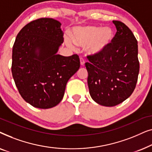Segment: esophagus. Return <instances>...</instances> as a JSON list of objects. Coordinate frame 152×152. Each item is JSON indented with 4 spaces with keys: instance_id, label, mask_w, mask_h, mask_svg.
<instances>
[{
    "instance_id": "1",
    "label": "esophagus",
    "mask_w": 152,
    "mask_h": 152,
    "mask_svg": "<svg viewBox=\"0 0 152 152\" xmlns=\"http://www.w3.org/2000/svg\"><path fill=\"white\" fill-rule=\"evenodd\" d=\"M84 63H85V61H84V58L80 57V64H81V65L84 66Z\"/></svg>"
}]
</instances>
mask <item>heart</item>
Segmentation results:
<instances>
[{
  "label": "heart",
  "instance_id": "1",
  "mask_svg": "<svg viewBox=\"0 0 152 152\" xmlns=\"http://www.w3.org/2000/svg\"><path fill=\"white\" fill-rule=\"evenodd\" d=\"M72 42L65 37L66 44L70 48H75V43L80 46H86V51L91 55H97L104 53L114 38L113 29L110 27L88 26L75 27L71 33Z\"/></svg>",
  "mask_w": 152,
  "mask_h": 152
}]
</instances>
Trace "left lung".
Returning a JSON list of instances; mask_svg holds the SVG:
<instances>
[{
  "label": "left lung",
  "mask_w": 152,
  "mask_h": 152,
  "mask_svg": "<svg viewBox=\"0 0 152 152\" xmlns=\"http://www.w3.org/2000/svg\"><path fill=\"white\" fill-rule=\"evenodd\" d=\"M116 34L104 53L87 57L89 93L95 102L113 107L128 98L136 88L140 70L138 41L125 24L113 20Z\"/></svg>",
  "instance_id": "left-lung-1"
}]
</instances>
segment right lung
Returning <instances> with one entry per match:
<instances>
[{
	"instance_id": "obj_1",
	"label": "right lung",
	"mask_w": 152,
	"mask_h": 152,
	"mask_svg": "<svg viewBox=\"0 0 152 152\" xmlns=\"http://www.w3.org/2000/svg\"><path fill=\"white\" fill-rule=\"evenodd\" d=\"M61 23L41 18L25 26L12 49V73L20 95L39 109H50L63 99L68 81L80 67L77 55L57 53L64 42Z\"/></svg>"
}]
</instances>
